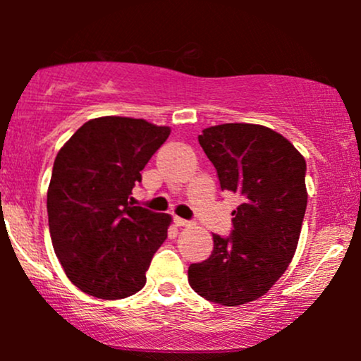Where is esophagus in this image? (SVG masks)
<instances>
[{"label":"esophagus","mask_w":361,"mask_h":361,"mask_svg":"<svg viewBox=\"0 0 361 361\" xmlns=\"http://www.w3.org/2000/svg\"><path fill=\"white\" fill-rule=\"evenodd\" d=\"M173 221H175V224H176L178 227H188V226H192V222L186 221V219H181V217H175V219H173Z\"/></svg>","instance_id":"obj_1"}]
</instances>
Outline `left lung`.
<instances>
[{
    "instance_id": "1",
    "label": "left lung",
    "mask_w": 361,
    "mask_h": 361,
    "mask_svg": "<svg viewBox=\"0 0 361 361\" xmlns=\"http://www.w3.org/2000/svg\"><path fill=\"white\" fill-rule=\"evenodd\" d=\"M198 142L222 190L238 193L229 235L212 234V255L188 268L204 299L241 305L259 299L283 275L307 207L305 159L283 135L255 123L209 127Z\"/></svg>"
}]
</instances>
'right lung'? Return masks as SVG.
I'll return each instance as SVG.
<instances>
[{
	"label": "right lung",
	"instance_id": "right-lung-1",
	"mask_svg": "<svg viewBox=\"0 0 361 361\" xmlns=\"http://www.w3.org/2000/svg\"><path fill=\"white\" fill-rule=\"evenodd\" d=\"M168 135V127L142 118L100 117L82 123L57 152L49 231L68 279L88 295L126 299L146 285L171 217L134 205L130 195Z\"/></svg>",
	"mask_w": 361,
	"mask_h": 361
}]
</instances>
